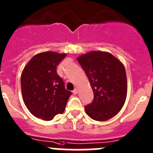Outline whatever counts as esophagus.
<instances>
[{
  "label": "esophagus",
  "instance_id": "34e87169",
  "mask_svg": "<svg viewBox=\"0 0 153 153\" xmlns=\"http://www.w3.org/2000/svg\"><path fill=\"white\" fill-rule=\"evenodd\" d=\"M73 94H78V89H77V88L74 89V90H73Z\"/></svg>",
  "mask_w": 153,
  "mask_h": 153
}]
</instances>
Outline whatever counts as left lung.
Masks as SVG:
<instances>
[{"label": "left lung", "instance_id": "left-lung-1", "mask_svg": "<svg viewBox=\"0 0 153 153\" xmlns=\"http://www.w3.org/2000/svg\"><path fill=\"white\" fill-rule=\"evenodd\" d=\"M88 78L94 100L85 107L91 119L105 121L116 116L123 107L127 94L124 65L107 52L92 51L77 59Z\"/></svg>", "mask_w": 153, "mask_h": 153}]
</instances>
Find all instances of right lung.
<instances>
[{"label": "right lung", "mask_w": 153, "mask_h": 153, "mask_svg": "<svg viewBox=\"0 0 153 153\" xmlns=\"http://www.w3.org/2000/svg\"><path fill=\"white\" fill-rule=\"evenodd\" d=\"M66 54L44 52L29 61L21 74L23 102L36 117L51 120L64 112L71 92L65 88L56 67Z\"/></svg>", "instance_id": "add662e5"}]
</instances>
